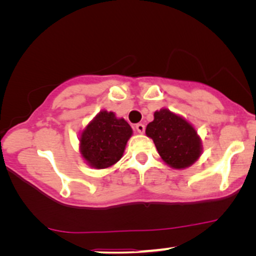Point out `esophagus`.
Segmentation results:
<instances>
[{"mask_svg": "<svg viewBox=\"0 0 256 256\" xmlns=\"http://www.w3.org/2000/svg\"><path fill=\"white\" fill-rule=\"evenodd\" d=\"M135 128H136V130H138V132H140V134H143L146 130V127L143 124H138L135 126Z\"/></svg>", "mask_w": 256, "mask_h": 256, "instance_id": "34e87169", "label": "esophagus"}]
</instances>
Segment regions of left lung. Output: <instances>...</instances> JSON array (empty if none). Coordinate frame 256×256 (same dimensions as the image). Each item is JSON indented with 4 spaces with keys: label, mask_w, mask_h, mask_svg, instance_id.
I'll return each instance as SVG.
<instances>
[{
    "label": "left lung",
    "mask_w": 256,
    "mask_h": 256,
    "mask_svg": "<svg viewBox=\"0 0 256 256\" xmlns=\"http://www.w3.org/2000/svg\"><path fill=\"white\" fill-rule=\"evenodd\" d=\"M146 136L152 138L162 160L174 169H184L200 156L202 143L192 126L169 110L155 112L146 126Z\"/></svg>",
    "instance_id": "1"
}]
</instances>
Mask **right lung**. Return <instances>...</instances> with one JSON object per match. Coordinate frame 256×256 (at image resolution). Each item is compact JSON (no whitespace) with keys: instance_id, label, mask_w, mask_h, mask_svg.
Returning a JSON list of instances; mask_svg holds the SVG:
<instances>
[{"instance_id":"right-lung-1","label":"right lung","mask_w":256,"mask_h":256,"mask_svg":"<svg viewBox=\"0 0 256 256\" xmlns=\"http://www.w3.org/2000/svg\"><path fill=\"white\" fill-rule=\"evenodd\" d=\"M132 132L127 121L102 110L82 132L80 152L90 166L104 169L121 158Z\"/></svg>"}]
</instances>
